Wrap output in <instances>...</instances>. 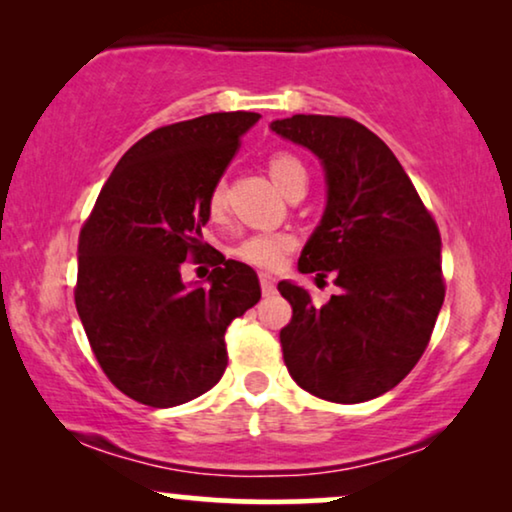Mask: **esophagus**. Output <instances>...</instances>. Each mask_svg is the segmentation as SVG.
<instances>
[{
  "label": "esophagus",
  "instance_id": "34e87169",
  "mask_svg": "<svg viewBox=\"0 0 512 512\" xmlns=\"http://www.w3.org/2000/svg\"><path fill=\"white\" fill-rule=\"evenodd\" d=\"M258 279H261V289H263L265 296H270V293H275V289H277L275 277L268 275V272H261V275H258Z\"/></svg>",
  "mask_w": 512,
  "mask_h": 512
}]
</instances>
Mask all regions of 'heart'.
I'll use <instances>...</instances> for the list:
<instances>
[{"mask_svg":"<svg viewBox=\"0 0 512 512\" xmlns=\"http://www.w3.org/2000/svg\"><path fill=\"white\" fill-rule=\"evenodd\" d=\"M268 172L279 191L284 195L289 193V188L298 181H305L307 184V172L305 165L300 163L296 156L291 153H272L268 160ZM207 207L212 216H221L226 212V188L219 181L212 191H209ZM296 249V235L284 233V230H277V233H251L235 244L233 254L240 258L242 263L254 265V268L261 270H277L282 268L289 258L291 251Z\"/></svg>","mask_w":512,"mask_h":512,"instance_id":"obj_1","label":"heart"}]
</instances>
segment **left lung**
<instances>
[{
  "label": "left lung",
  "instance_id": "left-lung-1",
  "mask_svg": "<svg viewBox=\"0 0 512 512\" xmlns=\"http://www.w3.org/2000/svg\"><path fill=\"white\" fill-rule=\"evenodd\" d=\"M321 160L328 202L298 270L335 277L340 296L317 307L279 282L293 307L284 363L298 387L331 403L394 389L422 359L445 300L440 233L394 153L345 116L296 114L270 125Z\"/></svg>",
  "mask_w": 512,
  "mask_h": 512
}]
</instances>
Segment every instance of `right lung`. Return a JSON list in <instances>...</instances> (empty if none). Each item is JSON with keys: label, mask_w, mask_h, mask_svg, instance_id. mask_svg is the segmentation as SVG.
Here are the masks:
<instances>
[{"label": "right lung", "mask_w": 512, "mask_h": 512, "mask_svg": "<svg viewBox=\"0 0 512 512\" xmlns=\"http://www.w3.org/2000/svg\"><path fill=\"white\" fill-rule=\"evenodd\" d=\"M254 111H221L149 132L125 151L79 235L76 312L104 375L132 401L174 408L228 366L226 328L261 298L256 272L202 242L207 198ZM212 262L186 285L180 263Z\"/></svg>", "instance_id": "right-lung-1"}]
</instances>
